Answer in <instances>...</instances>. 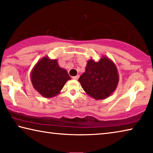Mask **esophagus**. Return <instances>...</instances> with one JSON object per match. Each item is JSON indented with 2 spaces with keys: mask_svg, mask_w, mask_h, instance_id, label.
<instances>
[{
  "mask_svg": "<svg viewBox=\"0 0 153 153\" xmlns=\"http://www.w3.org/2000/svg\"><path fill=\"white\" fill-rule=\"evenodd\" d=\"M79 75H77V76H76L72 77V78H73V79H75V80H77V79H78V78H79Z\"/></svg>",
  "mask_w": 153,
  "mask_h": 153,
  "instance_id": "1",
  "label": "esophagus"
}]
</instances>
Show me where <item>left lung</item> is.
Wrapping results in <instances>:
<instances>
[{
	"instance_id": "1",
	"label": "left lung",
	"mask_w": 153,
	"mask_h": 153,
	"mask_svg": "<svg viewBox=\"0 0 153 153\" xmlns=\"http://www.w3.org/2000/svg\"><path fill=\"white\" fill-rule=\"evenodd\" d=\"M118 71L114 62L106 56L98 61H88L86 71L78 81L88 95L96 100H103L110 97L117 88L119 83Z\"/></svg>"
}]
</instances>
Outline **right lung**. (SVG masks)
<instances>
[{"label":"right lung","instance_id":"obj_1","mask_svg":"<svg viewBox=\"0 0 153 153\" xmlns=\"http://www.w3.org/2000/svg\"><path fill=\"white\" fill-rule=\"evenodd\" d=\"M57 61L44 56L31 71L30 79L33 88L45 98L58 95L65 83L71 79L66 69L61 68Z\"/></svg>","mask_w":153,"mask_h":153}]
</instances>
